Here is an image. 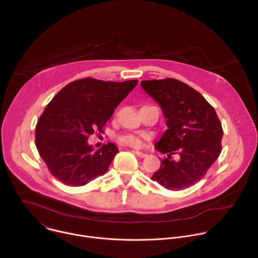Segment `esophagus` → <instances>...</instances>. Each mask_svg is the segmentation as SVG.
Wrapping results in <instances>:
<instances>
[{
    "label": "esophagus",
    "mask_w": 258,
    "mask_h": 258,
    "mask_svg": "<svg viewBox=\"0 0 258 258\" xmlns=\"http://www.w3.org/2000/svg\"><path fill=\"white\" fill-rule=\"evenodd\" d=\"M138 157H140V158H144V157H146V153H143V152H141V151H137V150H134L133 151Z\"/></svg>",
    "instance_id": "1"
}]
</instances>
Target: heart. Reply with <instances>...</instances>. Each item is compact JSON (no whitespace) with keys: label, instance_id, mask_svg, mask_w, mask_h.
<instances>
[{"label":"heart","instance_id":"1","mask_svg":"<svg viewBox=\"0 0 258 258\" xmlns=\"http://www.w3.org/2000/svg\"><path fill=\"white\" fill-rule=\"evenodd\" d=\"M119 141L122 144L132 146V147H141L142 146V140L135 135H123L119 138Z\"/></svg>","mask_w":258,"mask_h":258}]
</instances>
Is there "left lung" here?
<instances>
[{"label": "left lung", "instance_id": "1", "mask_svg": "<svg viewBox=\"0 0 258 258\" xmlns=\"http://www.w3.org/2000/svg\"><path fill=\"white\" fill-rule=\"evenodd\" d=\"M141 86L160 105L167 126L155 144L167 157L151 179L171 191L187 189L203 178L222 152V123L205 98L185 83L164 79Z\"/></svg>", "mask_w": 258, "mask_h": 258}]
</instances>
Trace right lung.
<instances>
[{
	"mask_svg": "<svg viewBox=\"0 0 258 258\" xmlns=\"http://www.w3.org/2000/svg\"><path fill=\"white\" fill-rule=\"evenodd\" d=\"M138 81L104 82L87 78L66 85L46 106L35 126V146L51 174L71 187L103 175L117 154L113 143L93 152L88 139L103 133L117 105Z\"/></svg>",
	"mask_w": 258,
	"mask_h": 258,
	"instance_id": "obj_1",
	"label": "right lung"
}]
</instances>
